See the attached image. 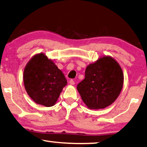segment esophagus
I'll return each instance as SVG.
<instances>
[{
	"mask_svg": "<svg viewBox=\"0 0 147 147\" xmlns=\"http://www.w3.org/2000/svg\"><path fill=\"white\" fill-rule=\"evenodd\" d=\"M69 83H70V85H75V81H74V80H72V79H71V80H70V81H69Z\"/></svg>",
	"mask_w": 147,
	"mask_h": 147,
	"instance_id": "obj_1",
	"label": "esophagus"
}]
</instances>
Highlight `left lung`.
<instances>
[{
    "label": "left lung",
    "instance_id": "8db88e82",
    "mask_svg": "<svg viewBox=\"0 0 147 147\" xmlns=\"http://www.w3.org/2000/svg\"><path fill=\"white\" fill-rule=\"evenodd\" d=\"M124 75L120 66L110 56L99 58L85 70V79L77 90L90 109H103L118 98L122 89Z\"/></svg>",
    "mask_w": 147,
    "mask_h": 147
}]
</instances>
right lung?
I'll return each mask as SVG.
<instances>
[{"instance_id":"1","label":"right lung","mask_w":147,"mask_h":147,"mask_svg":"<svg viewBox=\"0 0 147 147\" xmlns=\"http://www.w3.org/2000/svg\"><path fill=\"white\" fill-rule=\"evenodd\" d=\"M23 82L29 96L36 103L46 107L55 104L67 84L61 70L42 53L35 55L27 64Z\"/></svg>"}]
</instances>
